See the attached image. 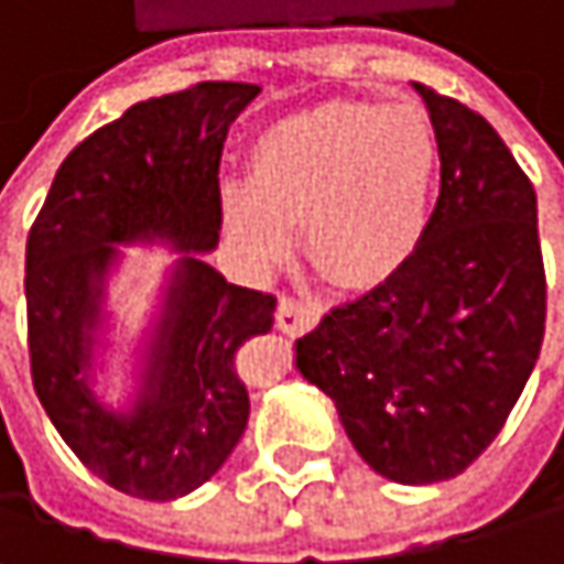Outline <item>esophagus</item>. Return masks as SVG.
<instances>
[{"label":"esophagus","mask_w":564,"mask_h":564,"mask_svg":"<svg viewBox=\"0 0 564 564\" xmlns=\"http://www.w3.org/2000/svg\"><path fill=\"white\" fill-rule=\"evenodd\" d=\"M319 323V310L310 306V303H300V300H281L278 306V329L286 336H300V333H310L313 326Z\"/></svg>","instance_id":"obj_1"}]
</instances>
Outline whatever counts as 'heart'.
<instances>
[{"mask_svg": "<svg viewBox=\"0 0 564 564\" xmlns=\"http://www.w3.org/2000/svg\"><path fill=\"white\" fill-rule=\"evenodd\" d=\"M437 166V133L421 107L329 100L251 140L248 182L221 188V218L258 268L286 258L300 225L303 251L326 281L372 290L417 254Z\"/></svg>", "mask_w": 564, "mask_h": 564, "instance_id": "obj_1", "label": "heart"}]
</instances>
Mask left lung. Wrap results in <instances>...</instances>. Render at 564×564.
<instances>
[{"label":"left lung","instance_id":"8db88e82","mask_svg":"<svg viewBox=\"0 0 564 564\" xmlns=\"http://www.w3.org/2000/svg\"><path fill=\"white\" fill-rule=\"evenodd\" d=\"M441 150V195L411 264L296 339V372L333 398L359 457L424 487L500 434L545 333L535 188L470 107L414 84Z\"/></svg>","mask_w":564,"mask_h":564}]
</instances>
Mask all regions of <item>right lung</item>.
I'll list each match as a JSON object with an SVG mask.
<instances>
[{"label": "right lung", "mask_w": 564, "mask_h": 564, "mask_svg": "<svg viewBox=\"0 0 564 564\" xmlns=\"http://www.w3.org/2000/svg\"><path fill=\"white\" fill-rule=\"evenodd\" d=\"M258 84L205 80L133 104L61 163L25 245L32 382L64 444L104 484L178 500L212 480L248 427L238 349L274 326L278 300L228 283L218 163ZM170 247L151 323L131 347V392L97 393L112 355L106 283L123 247Z\"/></svg>", "instance_id": "obj_1"}]
</instances>
